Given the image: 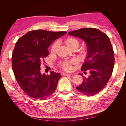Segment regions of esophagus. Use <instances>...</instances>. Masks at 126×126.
<instances>
[{
  "instance_id": "34e87169",
  "label": "esophagus",
  "mask_w": 126,
  "mask_h": 126,
  "mask_svg": "<svg viewBox=\"0 0 126 126\" xmlns=\"http://www.w3.org/2000/svg\"><path fill=\"white\" fill-rule=\"evenodd\" d=\"M71 74H66V73H64V72H62L61 73V75L62 76H70Z\"/></svg>"
}]
</instances>
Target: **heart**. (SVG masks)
I'll use <instances>...</instances> for the list:
<instances>
[{
	"label": "heart",
	"instance_id": "obj_1",
	"mask_svg": "<svg viewBox=\"0 0 126 126\" xmlns=\"http://www.w3.org/2000/svg\"><path fill=\"white\" fill-rule=\"evenodd\" d=\"M63 43L71 50H76L79 46V40L75 37H69L63 40ZM58 44L57 42H55L51 46L50 51L51 53H55L58 49ZM86 51L84 49H82L80 51V55L81 57H84L86 55ZM75 62L73 60L66 61L60 64V67L62 69L65 71H71L72 70V64H74Z\"/></svg>",
	"mask_w": 126,
	"mask_h": 126
}]
</instances>
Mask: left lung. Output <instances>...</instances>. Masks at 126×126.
Listing matches in <instances>:
<instances>
[{
    "mask_svg": "<svg viewBox=\"0 0 126 126\" xmlns=\"http://www.w3.org/2000/svg\"><path fill=\"white\" fill-rule=\"evenodd\" d=\"M68 35L80 38L87 46L86 60L81 69L89 70L90 75L86 78L79 74L83 80L76 89L87 96H94L104 88L112 75L115 56L109 38L94 28H82L70 32Z\"/></svg>",
    "mask_w": 126,
    "mask_h": 126,
    "instance_id": "left-lung-1",
    "label": "left lung"
}]
</instances>
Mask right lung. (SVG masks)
I'll list each match as a JSON object with an SVG mask.
<instances>
[{
	"label": "right lung",
	"mask_w": 126,
	"mask_h": 126,
	"mask_svg": "<svg viewBox=\"0 0 126 126\" xmlns=\"http://www.w3.org/2000/svg\"><path fill=\"white\" fill-rule=\"evenodd\" d=\"M66 33L34 30L16 42L12 55V68L19 85L29 97L43 100L55 91L61 75L54 71L49 75L41 74L40 66L49 55V46Z\"/></svg>",
	"instance_id": "1"
}]
</instances>
